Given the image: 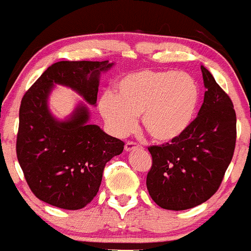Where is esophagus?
<instances>
[{"label":"esophagus","instance_id":"1","mask_svg":"<svg viewBox=\"0 0 251 251\" xmlns=\"http://www.w3.org/2000/svg\"><path fill=\"white\" fill-rule=\"evenodd\" d=\"M140 145L138 144V143H134V142H128L126 143V145H124V149H126V151H133V150H138L140 149Z\"/></svg>","mask_w":251,"mask_h":251}]
</instances>
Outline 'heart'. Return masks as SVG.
<instances>
[{"instance_id":"obj_1","label":"heart","mask_w":251,"mask_h":251,"mask_svg":"<svg viewBox=\"0 0 251 251\" xmlns=\"http://www.w3.org/2000/svg\"><path fill=\"white\" fill-rule=\"evenodd\" d=\"M200 90L195 78L173 70H142L117 83V97L104 94L100 111L112 132L126 137L142 123L159 143L174 142L190 127L199 106Z\"/></svg>"}]
</instances>
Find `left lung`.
<instances>
[{
  "label": "left lung",
  "mask_w": 251,
  "mask_h": 251,
  "mask_svg": "<svg viewBox=\"0 0 251 251\" xmlns=\"http://www.w3.org/2000/svg\"><path fill=\"white\" fill-rule=\"evenodd\" d=\"M204 100L199 116L180 138L148 148L152 164L147 187L161 208L183 211L218 191L234 154L237 116L230 97L201 66Z\"/></svg>",
  "instance_id": "obj_1"
}]
</instances>
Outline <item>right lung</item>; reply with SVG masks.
<instances>
[{
  "label": "right lung",
  "instance_id": "right-lung-1",
  "mask_svg": "<svg viewBox=\"0 0 251 251\" xmlns=\"http://www.w3.org/2000/svg\"><path fill=\"white\" fill-rule=\"evenodd\" d=\"M108 61H59L42 74L23 96L17 134V159L37 199L63 209L83 208L99 192L106 164L124 143L88 124V108L78 104L68 121L48 109L52 86H68L96 104L100 74Z\"/></svg>",
  "mask_w": 251,
  "mask_h": 251
}]
</instances>
